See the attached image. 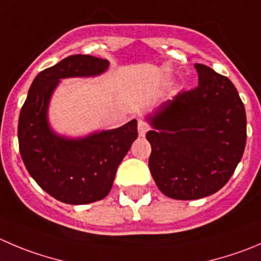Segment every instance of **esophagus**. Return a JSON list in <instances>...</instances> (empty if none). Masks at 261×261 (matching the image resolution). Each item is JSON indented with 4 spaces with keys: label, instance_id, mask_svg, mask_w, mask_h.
<instances>
[{
    "label": "esophagus",
    "instance_id": "obj_1",
    "mask_svg": "<svg viewBox=\"0 0 261 261\" xmlns=\"http://www.w3.org/2000/svg\"><path fill=\"white\" fill-rule=\"evenodd\" d=\"M148 130V124L145 120H138V133H140L141 137L146 135V132Z\"/></svg>",
    "mask_w": 261,
    "mask_h": 261
}]
</instances>
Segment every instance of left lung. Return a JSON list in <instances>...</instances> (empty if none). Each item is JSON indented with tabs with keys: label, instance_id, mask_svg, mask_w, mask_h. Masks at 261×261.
I'll list each match as a JSON object with an SVG mask.
<instances>
[{
	"label": "left lung",
	"instance_id": "left-lung-1",
	"mask_svg": "<svg viewBox=\"0 0 261 261\" xmlns=\"http://www.w3.org/2000/svg\"><path fill=\"white\" fill-rule=\"evenodd\" d=\"M198 86L150 116L148 166L159 190L175 200L213 195L229 180L246 146V111L234 84L195 64Z\"/></svg>",
	"mask_w": 261,
	"mask_h": 261
}]
</instances>
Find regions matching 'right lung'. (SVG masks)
<instances>
[{"instance_id":"obj_1","label":"right lung","mask_w":261,"mask_h":261,"mask_svg":"<svg viewBox=\"0 0 261 261\" xmlns=\"http://www.w3.org/2000/svg\"><path fill=\"white\" fill-rule=\"evenodd\" d=\"M109 61L71 55L34 78L17 125L27 170L42 190L61 202L83 205L102 200L113 187L119 164L137 138V120L82 140L59 137L47 123V106L59 79L97 75Z\"/></svg>"}]
</instances>
